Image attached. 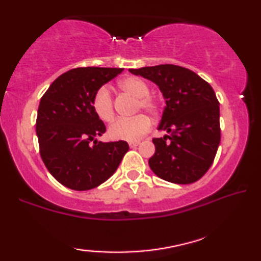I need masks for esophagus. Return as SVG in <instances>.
Segmentation results:
<instances>
[{"mask_svg": "<svg viewBox=\"0 0 261 261\" xmlns=\"http://www.w3.org/2000/svg\"><path fill=\"white\" fill-rule=\"evenodd\" d=\"M139 141H133V142H129V147L130 148H134V147H137L139 145Z\"/></svg>", "mask_w": 261, "mask_h": 261, "instance_id": "34e87169", "label": "esophagus"}]
</instances>
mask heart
<instances>
[{
    "label": "heart",
    "instance_id": "b5f03b06",
    "mask_svg": "<svg viewBox=\"0 0 261 261\" xmlns=\"http://www.w3.org/2000/svg\"><path fill=\"white\" fill-rule=\"evenodd\" d=\"M120 89L138 97L135 111L143 109L149 114H156L159 103L149 94V86L146 81L137 76H127L119 81ZM93 111L97 118L105 122L112 121L114 118V107L111 90L108 87H101L97 89L92 101ZM150 128V120L145 114L135 115L130 119H118L108 128V137L112 140H126V141H137L142 135L147 133Z\"/></svg>",
    "mask_w": 261,
    "mask_h": 261
}]
</instances>
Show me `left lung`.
<instances>
[{"instance_id":"left-lung-1","label":"left lung","mask_w":261,"mask_h":261,"mask_svg":"<svg viewBox=\"0 0 261 261\" xmlns=\"http://www.w3.org/2000/svg\"><path fill=\"white\" fill-rule=\"evenodd\" d=\"M129 71L154 82L166 102L158 129L167 134L153 139L150 169L168 182H195L213 164L220 143V108L213 88L194 71L174 65Z\"/></svg>"}]
</instances>
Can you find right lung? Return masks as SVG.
I'll return each instance as SVG.
<instances>
[{
    "mask_svg": "<svg viewBox=\"0 0 261 261\" xmlns=\"http://www.w3.org/2000/svg\"><path fill=\"white\" fill-rule=\"evenodd\" d=\"M122 68L87 67L60 75L40 101L36 135L49 173L70 190L88 191L108 180L129 146L97 141L106 126L93 111V97ZM93 141V145L90 143Z\"/></svg>",
    "mask_w": 261,
    "mask_h": 261,
    "instance_id": "add662e5",
    "label": "right lung"
}]
</instances>
